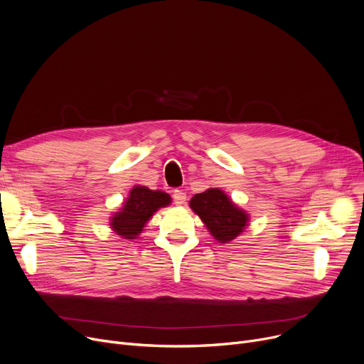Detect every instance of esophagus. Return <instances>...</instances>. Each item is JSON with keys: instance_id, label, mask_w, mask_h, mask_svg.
Masks as SVG:
<instances>
[{"instance_id": "1", "label": "esophagus", "mask_w": 364, "mask_h": 364, "mask_svg": "<svg viewBox=\"0 0 364 364\" xmlns=\"http://www.w3.org/2000/svg\"><path fill=\"white\" fill-rule=\"evenodd\" d=\"M173 199H174V203H176V205H183V203L186 202L187 196H186V193H184L183 190H174Z\"/></svg>"}]
</instances>
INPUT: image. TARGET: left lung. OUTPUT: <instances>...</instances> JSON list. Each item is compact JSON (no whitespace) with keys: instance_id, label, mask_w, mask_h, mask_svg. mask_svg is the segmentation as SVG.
<instances>
[{"instance_id":"left-lung-1","label":"left lung","mask_w":364,"mask_h":364,"mask_svg":"<svg viewBox=\"0 0 364 364\" xmlns=\"http://www.w3.org/2000/svg\"><path fill=\"white\" fill-rule=\"evenodd\" d=\"M190 208L206 224L209 232L221 243H228L247 225L249 216L238 209L220 188H209L190 200Z\"/></svg>"}]
</instances>
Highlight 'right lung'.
Listing matches in <instances>:
<instances>
[{
    "label": "right lung",
    "instance_id": "right-lung-1",
    "mask_svg": "<svg viewBox=\"0 0 364 364\" xmlns=\"http://www.w3.org/2000/svg\"><path fill=\"white\" fill-rule=\"evenodd\" d=\"M171 203L168 193L149 190L148 187L136 186L132 188L127 202L111 220L112 230L126 240H134L141 232L144 224L159 208Z\"/></svg>",
    "mask_w": 364,
    "mask_h": 364
}]
</instances>
